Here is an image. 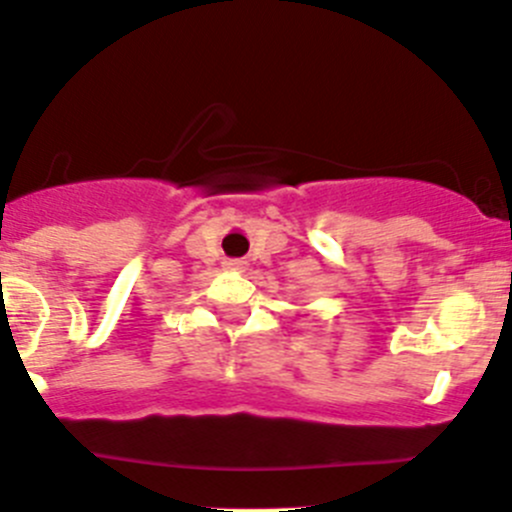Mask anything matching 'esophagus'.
I'll use <instances>...</instances> for the list:
<instances>
[{"mask_svg":"<svg viewBox=\"0 0 512 512\" xmlns=\"http://www.w3.org/2000/svg\"><path fill=\"white\" fill-rule=\"evenodd\" d=\"M224 266L229 268V271H244L246 261H241V258H229V261H224Z\"/></svg>","mask_w":512,"mask_h":512,"instance_id":"1","label":"esophagus"}]
</instances>
